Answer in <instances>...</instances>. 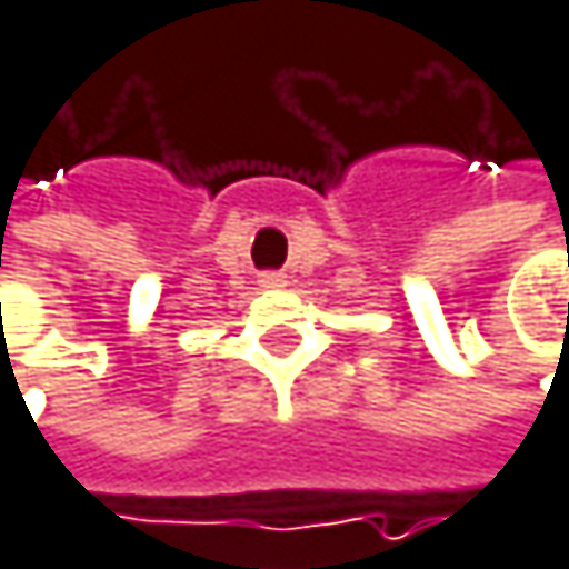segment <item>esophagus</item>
Instances as JSON below:
<instances>
[{"instance_id": "esophagus-1", "label": "esophagus", "mask_w": 569, "mask_h": 569, "mask_svg": "<svg viewBox=\"0 0 569 569\" xmlns=\"http://www.w3.org/2000/svg\"><path fill=\"white\" fill-rule=\"evenodd\" d=\"M258 284H261V288H284L288 281H284L281 271H264V274H258Z\"/></svg>"}]
</instances>
